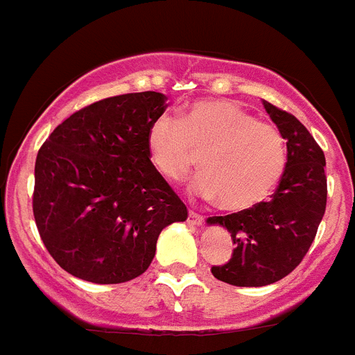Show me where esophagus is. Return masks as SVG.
Instances as JSON below:
<instances>
[{
	"label": "esophagus",
	"mask_w": 355,
	"mask_h": 355,
	"mask_svg": "<svg viewBox=\"0 0 355 355\" xmlns=\"http://www.w3.org/2000/svg\"><path fill=\"white\" fill-rule=\"evenodd\" d=\"M202 222H205V218L200 215H197L196 211H190L188 213V224L196 225V227H199V225H202Z\"/></svg>",
	"instance_id": "obj_1"
}]
</instances>
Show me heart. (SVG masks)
I'll use <instances>...</instances> for the list:
<instances>
[{
    "label": "heart",
    "instance_id": "b5f03b06",
    "mask_svg": "<svg viewBox=\"0 0 355 355\" xmlns=\"http://www.w3.org/2000/svg\"><path fill=\"white\" fill-rule=\"evenodd\" d=\"M150 162L163 178L181 181L202 155L192 192L243 211L263 202L286 167L283 135L233 101H197L183 114L156 119L147 133Z\"/></svg>",
    "mask_w": 355,
    "mask_h": 355
}]
</instances>
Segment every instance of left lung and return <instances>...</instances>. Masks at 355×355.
<instances>
[{"label":"left lung","instance_id":"1","mask_svg":"<svg viewBox=\"0 0 355 355\" xmlns=\"http://www.w3.org/2000/svg\"><path fill=\"white\" fill-rule=\"evenodd\" d=\"M286 140V167L270 200L206 224L227 229L236 247L225 265L213 266L218 281L233 286H266L286 277L302 261L327 205L325 156L302 122L263 101Z\"/></svg>","mask_w":355,"mask_h":355}]
</instances>
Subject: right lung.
<instances>
[{"label":"right lung","mask_w":355,"mask_h":355,"mask_svg":"<svg viewBox=\"0 0 355 355\" xmlns=\"http://www.w3.org/2000/svg\"><path fill=\"white\" fill-rule=\"evenodd\" d=\"M165 101L159 92L108 97L65 119L40 147L37 229L53 259L74 277L96 284L139 277L163 229L187 220V206L147 149Z\"/></svg>","instance_id":"add662e5"}]
</instances>
